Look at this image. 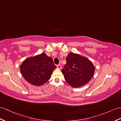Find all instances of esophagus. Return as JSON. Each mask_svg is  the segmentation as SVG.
<instances>
[{"instance_id":"1","label":"esophagus","mask_w":121,"mask_h":121,"mask_svg":"<svg viewBox=\"0 0 121 121\" xmlns=\"http://www.w3.org/2000/svg\"><path fill=\"white\" fill-rule=\"evenodd\" d=\"M57 68L59 69H61V67H62L61 64H58V65H57Z\"/></svg>"}]
</instances>
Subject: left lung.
Here are the masks:
<instances>
[{
  "label": "left lung",
  "instance_id": "left-lung-1",
  "mask_svg": "<svg viewBox=\"0 0 121 121\" xmlns=\"http://www.w3.org/2000/svg\"><path fill=\"white\" fill-rule=\"evenodd\" d=\"M66 61V63L61 72L64 79L71 86L74 88L83 86L93 76L95 67L88 58L70 52Z\"/></svg>",
  "mask_w": 121,
  "mask_h": 121
}]
</instances>
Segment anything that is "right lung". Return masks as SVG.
Masks as SVG:
<instances>
[{"label":"right lung","instance_id":"obj_1","mask_svg":"<svg viewBox=\"0 0 121 121\" xmlns=\"http://www.w3.org/2000/svg\"><path fill=\"white\" fill-rule=\"evenodd\" d=\"M56 67L52 59L43 52L25 59L20 66V71L28 82L40 86L49 80Z\"/></svg>","mask_w":121,"mask_h":121}]
</instances>
